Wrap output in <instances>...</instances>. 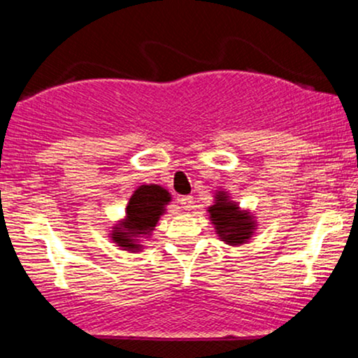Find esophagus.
<instances>
[{
    "instance_id": "1",
    "label": "esophagus",
    "mask_w": 358,
    "mask_h": 358,
    "mask_svg": "<svg viewBox=\"0 0 358 358\" xmlns=\"http://www.w3.org/2000/svg\"><path fill=\"white\" fill-rule=\"evenodd\" d=\"M180 205H182L183 210H190V208L193 207V196L187 195V196H180Z\"/></svg>"
}]
</instances>
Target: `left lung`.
Listing matches in <instances>:
<instances>
[{
	"instance_id": "8db88e82",
	"label": "left lung",
	"mask_w": 358,
	"mask_h": 358,
	"mask_svg": "<svg viewBox=\"0 0 358 358\" xmlns=\"http://www.w3.org/2000/svg\"><path fill=\"white\" fill-rule=\"evenodd\" d=\"M213 203L207 208L215 234L220 241L229 245H242L249 242L257 229V222L254 213L239 207L236 200H232L231 193L217 190Z\"/></svg>"
}]
</instances>
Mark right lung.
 Wrapping results in <instances>:
<instances>
[{
    "mask_svg": "<svg viewBox=\"0 0 358 358\" xmlns=\"http://www.w3.org/2000/svg\"><path fill=\"white\" fill-rule=\"evenodd\" d=\"M171 202L170 192L159 185H141L131 195L126 205L124 219L110 229L109 237L119 249L139 252L145 245L143 239L153 234L159 217L165 215L168 203Z\"/></svg>",
    "mask_w": 358,
    "mask_h": 358,
    "instance_id": "add662e5",
    "label": "right lung"
}]
</instances>
